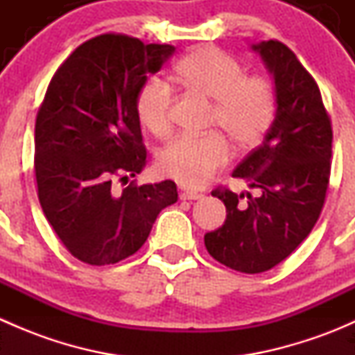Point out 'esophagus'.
I'll use <instances>...</instances> for the list:
<instances>
[{"mask_svg":"<svg viewBox=\"0 0 355 355\" xmlns=\"http://www.w3.org/2000/svg\"><path fill=\"white\" fill-rule=\"evenodd\" d=\"M200 198H202V194H199V192H192V191L180 192V199L182 200H196V199H200Z\"/></svg>","mask_w":355,"mask_h":355,"instance_id":"1","label":"esophagus"}]
</instances>
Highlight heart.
Wrapping results in <instances>:
<instances>
[{
	"instance_id": "heart-1",
	"label": "heart",
	"mask_w": 355,
	"mask_h": 355,
	"mask_svg": "<svg viewBox=\"0 0 355 355\" xmlns=\"http://www.w3.org/2000/svg\"><path fill=\"white\" fill-rule=\"evenodd\" d=\"M175 77L192 92L213 99L211 125L220 127L241 149L259 144L277 111V92L270 78L245 75V68L216 46H199L184 56ZM173 87L163 77H149L135 99L137 118L151 134L163 137L171 128ZM230 159V146L220 134L178 135L157 157L164 177L184 187L206 185Z\"/></svg>"
}]
</instances>
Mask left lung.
Here are the masks:
<instances>
[{
  "instance_id": "8db88e82",
  "label": "left lung",
  "mask_w": 355,
  "mask_h": 355,
  "mask_svg": "<svg viewBox=\"0 0 355 355\" xmlns=\"http://www.w3.org/2000/svg\"><path fill=\"white\" fill-rule=\"evenodd\" d=\"M252 49L273 75L277 113L263 144L232 175L261 194L247 192L242 206L244 194L214 189L211 196L223 200L227 220L204 235L218 263L249 275L277 266L311 234L327 198L333 141L320 87L293 51L273 39Z\"/></svg>"
}]
</instances>
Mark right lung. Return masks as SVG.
Here are the masks:
<instances>
[{"label": "right lung", "instance_id": "add662e5", "mask_svg": "<svg viewBox=\"0 0 355 355\" xmlns=\"http://www.w3.org/2000/svg\"><path fill=\"white\" fill-rule=\"evenodd\" d=\"M175 53L123 34L78 46L56 70L35 118V180L46 220L68 252L114 264L148 241L157 214L177 202L171 180L114 192L146 166L135 99L148 75Z\"/></svg>", "mask_w": 355, "mask_h": 355}]
</instances>
